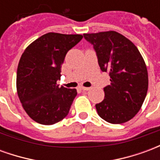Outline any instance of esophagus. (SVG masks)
Listing matches in <instances>:
<instances>
[{"label":"esophagus","mask_w":160,"mask_h":160,"mask_svg":"<svg viewBox=\"0 0 160 160\" xmlns=\"http://www.w3.org/2000/svg\"><path fill=\"white\" fill-rule=\"evenodd\" d=\"M80 89H81V90H83V91H88V90H89V89H90V88H89V87H80Z\"/></svg>","instance_id":"1"}]
</instances>
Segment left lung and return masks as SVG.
<instances>
[{
    "instance_id": "1",
    "label": "left lung",
    "mask_w": 160,
    "mask_h": 160,
    "mask_svg": "<svg viewBox=\"0 0 160 160\" xmlns=\"http://www.w3.org/2000/svg\"><path fill=\"white\" fill-rule=\"evenodd\" d=\"M93 46L98 62L111 77L104 98L96 104L98 114L112 124L126 122L140 111L148 88V69L137 47L114 31L83 35Z\"/></svg>"
}]
</instances>
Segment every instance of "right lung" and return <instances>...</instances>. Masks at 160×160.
<instances>
[{"label": "right lung", "mask_w": 160, "mask_h": 160, "mask_svg": "<svg viewBox=\"0 0 160 160\" xmlns=\"http://www.w3.org/2000/svg\"><path fill=\"white\" fill-rule=\"evenodd\" d=\"M83 36L49 32L31 43L24 51L17 69V92L30 118L52 125L66 118L76 89L61 87V68L68 51Z\"/></svg>", "instance_id": "add662e5"}]
</instances>
